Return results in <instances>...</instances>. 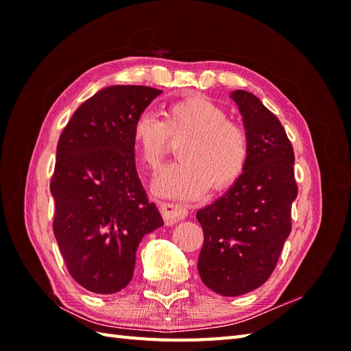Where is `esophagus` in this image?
<instances>
[{"label":"esophagus","mask_w":351,"mask_h":351,"mask_svg":"<svg viewBox=\"0 0 351 351\" xmlns=\"http://www.w3.org/2000/svg\"><path fill=\"white\" fill-rule=\"evenodd\" d=\"M160 211L162 214V219L166 221V225H175V223L184 220L189 215V210L182 205L178 204H160Z\"/></svg>","instance_id":"obj_1"}]
</instances>
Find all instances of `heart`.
Wrapping results in <instances>:
<instances>
[{
	"label": "heart",
	"mask_w": 351,
	"mask_h": 351,
	"mask_svg": "<svg viewBox=\"0 0 351 351\" xmlns=\"http://www.w3.org/2000/svg\"><path fill=\"white\" fill-rule=\"evenodd\" d=\"M178 155L155 182L161 196L197 199L213 185L225 191L241 180L250 158L249 134L229 121L226 111L200 95L175 101L162 119L145 111L132 125V145L143 166L156 171L170 149V138H182Z\"/></svg>",
	"instance_id": "obj_1"
}]
</instances>
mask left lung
Masks as SVG:
<instances>
[{
  "label": "left lung",
  "instance_id": "8db88e82",
  "mask_svg": "<svg viewBox=\"0 0 351 351\" xmlns=\"http://www.w3.org/2000/svg\"><path fill=\"white\" fill-rule=\"evenodd\" d=\"M250 140V158L241 180L199 210L204 245L197 270L214 293L235 297L270 278L291 232L297 197L293 145L279 119L255 95L230 93Z\"/></svg>",
  "mask_w": 351,
  "mask_h": 351
}]
</instances>
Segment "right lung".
Listing matches in <instances>:
<instances>
[{"label": "right lung", "instance_id": "1", "mask_svg": "<svg viewBox=\"0 0 351 351\" xmlns=\"http://www.w3.org/2000/svg\"><path fill=\"white\" fill-rule=\"evenodd\" d=\"M161 93L146 86L102 88L58 138L52 229L71 276L92 293L128 285L138 243L164 223L138 180L132 145L134 121Z\"/></svg>", "mask_w": 351, "mask_h": 351}]
</instances>
